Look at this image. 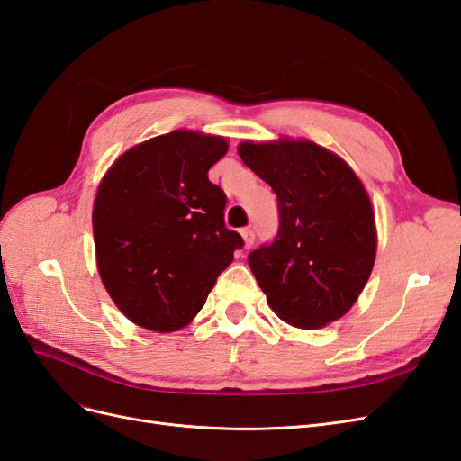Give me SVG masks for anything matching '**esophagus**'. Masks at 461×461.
Returning <instances> with one entry per match:
<instances>
[{
	"label": "esophagus",
	"instance_id": "esophagus-1",
	"mask_svg": "<svg viewBox=\"0 0 461 461\" xmlns=\"http://www.w3.org/2000/svg\"><path fill=\"white\" fill-rule=\"evenodd\" d=\"M240 234H242V239H244L246 248H249V246L254 244V240H256V234H254V230H252V229H242V230H240Z\"/></svg>",
	"mask_w": 461,
	"mask_h": 461
}]
</instances>
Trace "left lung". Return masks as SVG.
I'll list each match as a JSON object with an SVG mask.
<instances>
[{
  "label": "left lung",
  "instance_id": "1",
  "mask_svg": "<svg viewBox=\"0 0 461 461\" xmlns=\"http://www.w3.org/2000/svg\"><path fill=\"white\" fill-rule=\"evenodd\" d=\"M239 153L276 194L278 232L248 263L271 310L300 329L340 319L371 275L376 230L361 180L310 140L244 142Z\"/></svg>",
  "mask_w": 461,
  "mask_h": 461
}]
</instances>
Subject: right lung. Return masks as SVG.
<instances>
[{
	"label": "right lung",
	"instance_id": "right-lung-1",
	"mask_svg": "<svg viewBox=\"0 0 461 461\" xmlns=\"http://www.w3.org/2000/svg\"><path fill=\"white\" fill-rule=\"evenodd\" d=\"M225 138L175 131L124 151L95 194L97 271L132 323L186 327L244 246L225 227L227 196L207 178Z\"/></svg>",
	"mask_w": 461,
	"mask_h": 461
}]
</instances>
